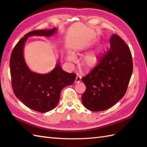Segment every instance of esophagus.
<instances>
[{"label": "esophagus", "instance_id": "esophagus-1", "mask_svg": "<svg viewBox=\"0 0 147 147\" xmlns=\"http://www.w3.org/2000/svg\"><path fill=\"white\" fill-rule=\"evenodd\" d=\"M80 81H81V77L80 76H77L76 77V79H75V83H78L80 82Z\"/></svg>", "mask_w": 147, "mask_h": 147}]
</instances>
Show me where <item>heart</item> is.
<instances>
[{
	"mask_svg": "<svg viewBox=\"0 0 147 147\" xmlns=\"http://www.w3.org/2000/svg\"><path fill=\"white\" fill-rule=\"evenodd\" d=\"M95 42H93L89 44L86 48L91 47L94 44ZM104 51V47H100L94 51L90 53H88L86 55L84 56L82 64L84 68L87 70H91L95 68L99 64L101 60L102 55L103 54ZM67 59L70 61H74L75 60V57L72 53H69L67 55Z\"/></svg>",
	"mask_w": 147,
	"mask_h": 147,
	"instance_id": "b5f03b06",
	"label": "heart"
}]
</instances>
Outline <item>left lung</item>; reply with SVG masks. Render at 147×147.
I'll return each mask as SVG.
<instances>
[{"label": "left lung", "instance_id": "obj_1", "mask_svg": "<svg viewBox=\"0 0 147 147\" xmlns=\"http://www.w3.org/2000/svg\"><path fill=\"white\" fill-rule=\"evenodd\" d=\"M109 52L100 63L82 78L86 91L82 97L84 107L93 112L107 110L125 94L132 73L131 53L118 35L110 38Z\"/></svg>", "mask_w": 147, "mask_h": 147}]
</instances>
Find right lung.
Listing matches in <instances>:
<instances>
[{
  "mask_svg": "<svg viewBox=\"0 0 147 147\" xmlns=\"http://www.w3.org/2000/svg\"><path fill=\"white\" fill-rule=\"evenodd\" d=\"M57 29L34 30L26 34L13 48L10 61L13 92L20 100L29 109L45 113L54 109L60 99L63 89L72 84L77 75L62 69L59 59L55 67L47 74L32 72L26 64L24 48L28 37H50L56 34Z\"/></svg>",
  "mask_w": 147,
  "mask_h": 147,
  "instance_id": "obj_1",
  "label": "right lung"
}]
</instances>
